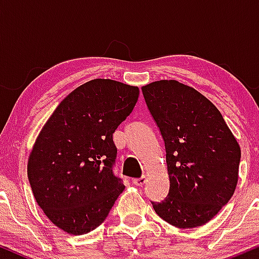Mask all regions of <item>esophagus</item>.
<instances>
[{
    "label": "esophagus",
    "mask_w": 259,
    "mask_h": 259,
    "mask_svg": "<svg viewBox=\"0 0 259 259\" xmlns=\"http://www.w3.org/2000/svg\"><path fill=\"white\" fill-rule=\"evenodd\" d=\"M145 183H146V177H145V175H142V177L139 178V179L133 180V184L136 186H142Z\"/></svg>",
    "instance_id": "esophagus-1"
}]
</instances>
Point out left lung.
<instances>
[{"mask_svg": "<svg viewBox=\"0 0 259 259\" xmlns=\"http://www.w3.org/2000/svg\"><path fill=\"white\" fill-rule=\"evenodd\" d=\"M141 90L164 140L170 183L167 197L152 206L174 227H201L234 195L239 144L218 108L194 88L159 80Z\"/></svg>", "mask_w": 259, "mask_h": 259, "instance_id": "1", "label": "left lung"}]
</instances>
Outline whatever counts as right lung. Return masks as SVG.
I'll return each mask as SVG.
<instances>
[{
	"label": "right lung",
	"instance_id": "1",
	"mask_svg": "<svg viewBox=\"0 0 259 259\" xmlns=\"http://www.w3.org/2000/svg\"><path fill=\"white\" fill-rule=\"evenodd\" d=\"M139 92L115 80H90L59 103L38 134L29 183L47 218L65 233L100 227L125 189L113 174V133L133 112Z\"/></svg>",
	"mask_w": 259,
	"mask_h": 259
}]
</instances>
